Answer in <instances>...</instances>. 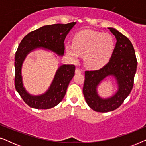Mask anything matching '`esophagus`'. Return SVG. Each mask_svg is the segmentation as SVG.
<instances>
[{"label": "esophagus", "mask_w": 146, "mask_h": 146, "mask_svg": "<svg viewBox=\"0 0 146 146\" xmlns=\"http://www.w3.org/2000/svg\"><path fill=\"white\" fill-rule=\"evenodd\" d=\"M75 72H76V74H81L82 70L80 68H77L76 69Z\"/></svg>", "instance_id": "obj_1"}]
</instances>
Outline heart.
Masks as SVG:
<instances>
[{"instance_id": "heart-1", "label": "heart", "mask_w": 146, "mask_h": 146, "mask_svg": "<svg viewBox=\"0 0 146 146\" xmlns=\"http://www.w3.org/2000/svg\"><path fill=\"white\" fill-rule=\"evenodd\" d=\"M114 50L113 37L108 33L84 30L74 35L72 44L65 46L66 54L76 60L79 54L84 55V62L90 69H98L106 64Z\"/></svg>"}]
</instances>
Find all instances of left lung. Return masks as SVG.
Masks as SVG:
<instances>
[{
	"label": "left lung",
	"mask_w": 146,
	"mask_h": 146,
	"mask_svg": "<svg viewBox=\"0 0 146 146\" xmlns=\"http://www.w3.org/2000/svg\"><path fill=\"white\" fill-rule=\"evenodd\" d=\"M116 38L117 42L109 62L97 70L85 71L83 94L88 105L98 112L115 110L122 104L133 86L137 62L132 44L127 38L113 28H108ZM114 76L119 84V91L112 97L101 99L96 88L107 76Z\"/></svg>",
	"instance_id": "1"
}]
</instances>
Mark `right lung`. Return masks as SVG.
Instances as JSON below:
<instances>
[{"label": "right lung", "mask_w": 146, "mask_h": 146, "mask_svg": "<svg viewBox=\"0 0 146 146\" xmlns=\"http://www.w3.org/2000/svg\"><path fill=\"white\" fill-rule=\"evenodd\" d=\"M76 25L54 24L40 27L29 33L19 44L15 57V86L24 102L34 108L46 110L54 107L62 100L70 82L74 75L75 66H61L56 73L54 79L48 90L42 95L32 96L23 87L21 76L22 64L27 55L33 49L42 47L51 50L59 55L64 52V40L67 34Z\"/></svg>", "instance_id": "add662e5"}]
</instances>
